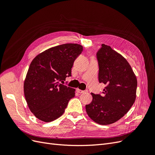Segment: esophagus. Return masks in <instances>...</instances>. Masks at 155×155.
I'll return each mask as SVG.
<instances>
[{
	"label": "esophagus",
	"mask_w": 155,
	"mask_h": 155,
	"mask_svg": "<svg viewBox=\"0 0 155 155\" xmlns=\"http://www.w3.org/2000/svg\"><path fill=\"white\" fill-rule=\"evenodd\" d=\"M76 91H77L78 93H79V94H83V93L87 92V91H81V90H80V89H79V88H77V89H76Z\"/></svg>",
	"instance_id": "esophagus-1"
}]
</instances>
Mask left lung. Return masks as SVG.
I'll return each instance as SVG.
<instances>
[{"label":"left lung","mask_w":155,"mask_h":155,"mask_svg":"<svg viewBox=\"0 0 155 155\" xmlns=\"http://www.w3.org/2000/svg\"><path fill=\"white\" fill-rule=\"evenodd\" d=\"M97 59L98 79L106 87L102 95L91 93L92 101L86 105V111L96 123L109 125L122 118L133 106L137 79L127 61L110 46L102 44Z\"/></svg>","instance_id":"left-lung-1"}]
</instances>
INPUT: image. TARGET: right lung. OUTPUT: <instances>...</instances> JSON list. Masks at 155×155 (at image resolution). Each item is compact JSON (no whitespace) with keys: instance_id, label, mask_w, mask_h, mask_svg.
Wrapping results in <instances>:
<instances>
[{"instance_id":"obj_1","label":"right lung","mask_w":155,"mask_h":155,"mask_svg":"<svg viewBox=\"0 0 155 155\" xmlns=\"http://www.w3.org/2000/svg\"><path fill=\"white\" fill-rule=\"evenodd\" d=\"M82 51L79 44H63L43 51L32 60L24 82V93L37 118L50 122L64 113L75 96V89L60 82L71 76L74 61Z\"/></svg>"}]
</instances>
